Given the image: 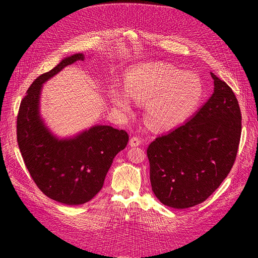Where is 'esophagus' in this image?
<instances>
[{"instance_id":"obj_1","label":"esophagus","mask_w":258,"mask_h":258,"mask_svg":"<svg viewBox=\"0 0 258 258\" xmlns=\"http://www.w3.org/2000/svg\"><path fill=\"white\" fill-rule=\"evenodd\" d=\"M141 143H142V139L140 137L134 136L130 139V145L131 146H139V145H141Z\"/></svg>"}]
</instances>
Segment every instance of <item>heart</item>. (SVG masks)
Instances as JSON below:
<instances>
[{"label":"heart","instance_id":"b5f03b06","mask_svg":"<svg viewBox=\"0 0 258 258\" xmlns=\"http://www.w3.org/2000/svg\"><path fill=\"white\" fill-rule=\"evenodd\" d=\"M126 90L113 88L112 102L126 114L134 107V98L146 102L147 121L156 129L178 126L197 111L205 88L199 76L183 72L167 63H151L128 73Z\"/></svg>","mask_w":258,"mask_h":258}]
</instances>
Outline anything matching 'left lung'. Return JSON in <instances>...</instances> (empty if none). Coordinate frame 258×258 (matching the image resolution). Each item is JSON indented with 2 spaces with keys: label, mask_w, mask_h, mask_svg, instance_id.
I'll return each mask as SVG.
<instances>
[{
  "label": "left lung",
  "mask_w": 258,
  "mask_h": 258,
  "mask_svg": "<svg viewBox=\"0 0 258 258\" xmlns=\"http://www.w3.org/2000/svg\"><path fill=\"white\" fill-rule=\"evenodd\" d=\"M214 92L191 119L147 147L152 189L161 204L186 209L207 200L230 172L241 138L232 89L211 73Z\"/></svg>",
  "instance_id": "8db88e82"
}]
</instances>
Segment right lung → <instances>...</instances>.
Returning a JSON list of instances; mask_svg holds the SVG:
<instances>
[{
    "mask_svg": "<svg viewBox=\"0 0 258 258\" xmlns=\"http://www.w3.org/2000/svg\"><path fill=\"white\" fill-rule=\"evenodd\" d=\"M83 60V53L73 54L38 76L17 115V142L31 177L46 196L69 206L84 205L96 196L114 157L129 140L126 131L111 126H95L68 140L54 138L45 127L38 112L42 84Z\"/></svg>",
    "mask_w": 258,
    "mask_h": 258,
    "instance_id": "add662e5",
    "label": "right lung"
}]
</instances>
